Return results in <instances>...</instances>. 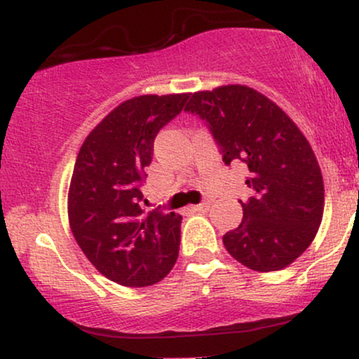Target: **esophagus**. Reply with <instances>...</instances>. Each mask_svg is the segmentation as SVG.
Segmentation results:
<instances>
[{"mask_svg": "<svg viewBox=\"0 0 359 359\" xmlns=\"http://www.w3.org/2000/svg\"><path fill=\"white\" fill-rule=\"evenodd\" d=\"M208 208H209V203H201L197 205H192L191 209L194 212H204V211H208Z\"/></svg>", "mask_w": 359, "mask_h": 359, "instance_id": "1", "label": "esophagus"}]
</instances>
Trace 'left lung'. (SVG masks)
<instances>
[{
  "label": "left lung",
  "instance_id": "left-lung-1",
  "mask_svg": "<svg viewBox=\"0 0 359 359\" xmlns=\"http://www.w3.org/2000/svg\"><path fill=\"white\" fill-rule=\"evenodd\" d=\"M185 111L208 123L226 165L243 162L253 196L243 221L222 236L234 259L255 271L290 265L316 238L324 212L320 167L297 125L273 101L241 84L191 94Z\"/></svg>",
  "mask_w": 359,
  "mask_h": 359
}]
</instances>
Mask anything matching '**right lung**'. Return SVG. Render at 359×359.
<instances>
[{
	"label": "right lung",
	"instance_id": "right-lung-1",
	"mask_svg": "<svg viewBox=\"0 0 359 359\" xmlns=\"http://www.w3.org/2000/svg\"><path fill=\"white\" fill-rule=\"evenodd\" d=\"M189 94H145L114 108L82 143L71 187L69 224L100 273L125 287L167 277L179 257L180 214L145 212L142 184L156 133Z\"/></svg>",
	"mask_w": 359,
	"mask_h": 359
}]
</instances>
